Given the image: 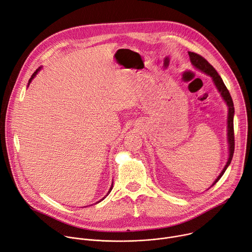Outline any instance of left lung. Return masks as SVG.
<instances>
[{
  "mask_svg": "<svg viewBox=\"0 0 252 252\" xmlns=\"http://www.w3.org/2000/svg\"><path fill=\"white\" fill-rule=\"evenodd\" d=\"M189 56H190V60L191 63L198 68V69L204 73H206L207 75L212 77V80L215 84V86L217 87L218 91L220 93L223 100L226 102L227 106H228V120H227V127H228V144H229V158H228V161L224 167V169L222 170V172L220 173V175L218 176V178L214 181V183L212 184L215 185L216 183L220 180V178L223 176V174L225 173L226 169L228 168V166L230 165L231 163V159L233 158V154H234V127H233V117H234V105H233V101L231 98V95L229 94V91H228L227 87L225 86L222 78L220 77V75L217 73V71L214 69V67L206 60L204 57H202L201 55L194 53V52H188Z\"/></svg>",
  "mask_w": 252,
  "mask_h": 252,
  "instance_id": "left-lung-1",
  "label": "left lung"
}]
</instances>
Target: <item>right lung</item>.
<instances>
[{
    "label": "right lung",
    "instance_id": "1",
    "mask_svg": "<svg viewBox=\"0 0 252 252\" xmlns=\"http://www.w3.org/2000/svg\"><path fill=\"white\" fill-rule=\"evenodd\" d=\"M40 70H41V67H39V68H38V69H36V71H35V72H34V73H33V74H32V76H31V78H30V79H29V82H28V85H29V84H30V83H31V81H32V79H33V78H34V77H35V76H36V74H37V73H38V72H39V71H40ZM112 183H113V182H112ZM112 187H113V186H112V185H111V187H110V189H109V191H108V192H107V195H108V194H109V193H110V191H111V190H112ZM107 195H106V196H107ZM104 198H105V197H104ZM104 198H102V199H101V200H100V201H102V200H103V199H104ZM100 201H99V202H100ZM97 203H98V202H97Z\"/></svg>",
    "mask_w": 252,
    "mask_h": 252
}]
</instances>
